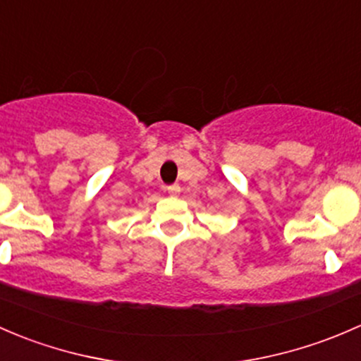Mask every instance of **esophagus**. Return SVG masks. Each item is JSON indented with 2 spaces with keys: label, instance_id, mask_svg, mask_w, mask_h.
<instances>
[{
  "label": "esophagus",
  "instance_id": "34e87169",
  "mask_svg": "<svg viewBox=\"0 0 361 361\" xmlns=\"http://www.w3.org/2000/svg\"><path fill=\"white\" fill-rule=\"evenodd\" d=\"M166 192H169L170 196H177L180 192V185H177V184L166 185Z\"/></svg>",
  "mask_w": 361,
  "mask_h": 361
}]
</instances>
